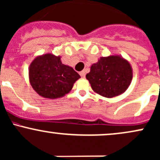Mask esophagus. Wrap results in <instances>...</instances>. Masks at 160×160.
<instances>
[{
	"label": "esophagus",
	"instance_id": "1",
	"mask_svg": "<svg viewBox=\"0 0 160 160\" xmlns=\"http://www.w3.org/2000/svg\"><path fill=\"white\" fill-rule=\"evenodd\" d=\"M80 76H81L82 78H84V77H85V75H86L85 71H80Z\"/></svg>",
	"mask_w": 160,
	"mask_h": 160
}]
</instances>
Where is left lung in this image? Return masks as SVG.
Returning a JSON list of instances; mask_svg holds the SVG:
<instances>
[{
  "mask_svg": "<svg viewBox=\"0 0 160 160\" xmlns=\"http://www.w3.org/2000/svg\"><path fill=\"white\" fill-rule=\"evenodd\" d=\"M86 78L96 93L106 98L115 97L124 93L131 85L132 67L118 54L101 57L91 65Z\"/></svg>",
  "mask_w": 160,
  "mask_h": 160,
  "instance_id": "left-lung-1",
  "label": "left lung"
}]
</instances>
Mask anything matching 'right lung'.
<instances>
[{"mask_svg": "<svg viewBox=\"0 0 160 160\" xmlns=\"http://www.w3.org/2000/svg\"><path fill=\"white\" fill-rule=\"evenodd\" d=\"M61 56L47 53L33 59L29 68L32 87L42 97L55 99L69 93L80 76L62 64Z\"/></svg>", "mask_w": 160, "mask_h": 160, "instance_id": "right-lung-1", "label": "right lung"}]
</instances>
